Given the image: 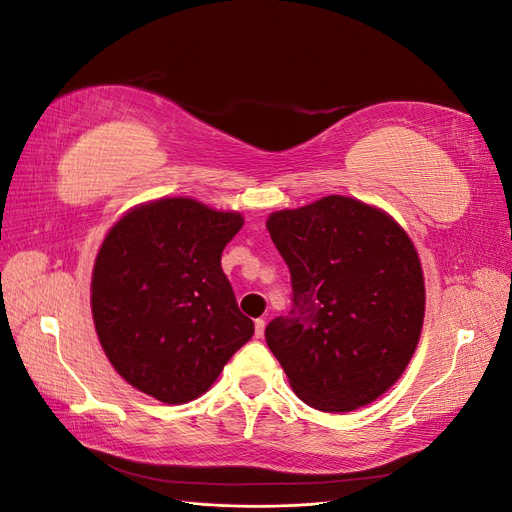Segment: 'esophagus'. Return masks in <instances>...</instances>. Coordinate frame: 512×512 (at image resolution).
Listing matches in <instances>:
<instances>
[{
  "mask_svg": "<svg viewBox=\"0 0 512 512\" xmlns=\"http://www.w3.org/2000/svg\"><path fill=\"white\" fill-rule=\"evenodd\" d=\"M254 335H256V339L265 337V320H262V318H258V320L254 322Z\"/></svg>",
  "mask_w": 512,
  "mask_h": 512,
  "instance_id": "34e87169",
  "label": "esophagus"
}]
</instances>
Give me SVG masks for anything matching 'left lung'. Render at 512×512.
I'll use <instances>...</instances> for the list:
<instances>
[{"instance_id": "8db88e82", "label": "left lung", "mask_w": 512, "mask_h": 512, "mask_svg": "<svg viewBox=\"0 0 512 512\" xmlns=\"http://www.w3.org/2000/svg\"><path fill=\"white\" fill-rule=\"evenodd\" d=\"M290 269L292 309L267 344L292 391L322 412H352L404 374L425 318V280L408 232L350 196L269 215Z\"/></svg>"}]
</instances>
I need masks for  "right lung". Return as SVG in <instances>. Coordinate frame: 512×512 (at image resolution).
I'll list each match as a JSON object with an SVG mask.
<instances>
[{
  "label": "right lung",
  "mask_w": 512,
  "mask_h": 512,
  "mask_svg": "<svg viewBox=\"0 0 512 512\" xmlns=\"http://www.w3.org/2000/svg\"><path fill=\"white\" fill-rule=\"evenodd\" d=\"M243 226L188 196L136 205L106 232L91 273V314L117 374L162 404L211 389L254 335L222 271Z\"/></svg>",
  "instance_id": "obj_1"
}]
</instances>
